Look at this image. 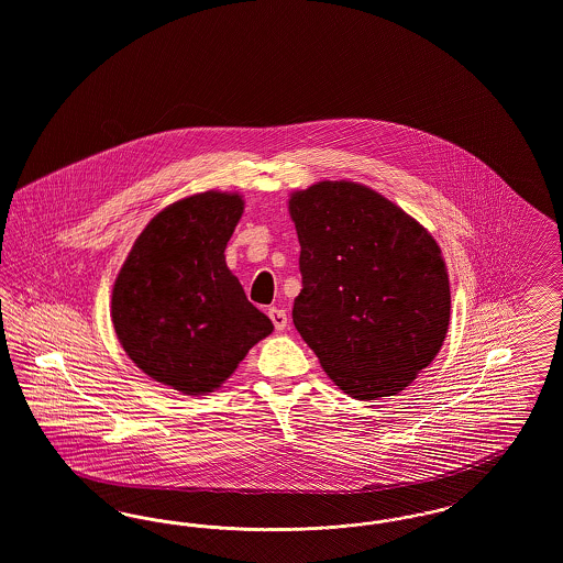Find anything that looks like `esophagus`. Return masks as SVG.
<instances>
[{
  "instance_id": "34e87169",
  "label": "esophagus",
  "mask_w": 563,
  "mask_h": 563,
  "mask_svg": "<svg viewBox=\"0 0 563 563\" xmlns=\"http://www.w3.org/2000/svg\"><path fill=\"white\" fill-rule=\"evenodd\" d=\"M269 319L274 322L276 331H283L287 327V312L280 308H269Z\"/></svg>"
}]
</instances>
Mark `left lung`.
Masks as SVG:
<instances>
[{"instance_id":"8db88e82","label":"left lung","mask_w":563,"mask_h":563,"mask_svg":"<svg viewBox=\"0 0 563 563\" xmlns=\"http://www.w3.org/2000/svg\"><path fill=\"white\" fill-rule=\"evenodd\" d=\"M289 213L301 246L295 329L350 397L401 393L448 333L452 295L439 244L352 181L295 191Z\"/></svg>"}]
</instances>
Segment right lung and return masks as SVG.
Masks as SVG:
<instances>
[{"instance_id":"add662e5","label":"right lung","mask_w":563,"mask_h":563,"mask_svg":"<svg viewBox=\"0 0 563 563\" xmlns=\"http://www.w3.org/2000/svg\"><path fill=\"white\" fill-rule=\"evenodd\" d=\"M241 214L239 194L205 191L170 205L141 232L113 285L122 349L186 395L213 393L274 329L225 266Z\"/></svg>"}]
</instances>
